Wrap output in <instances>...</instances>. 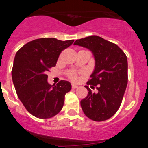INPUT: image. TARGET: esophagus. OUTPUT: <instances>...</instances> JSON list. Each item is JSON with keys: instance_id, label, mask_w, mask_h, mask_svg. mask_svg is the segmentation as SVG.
Segmentation results:
<instances>
[{"instance_id": "34e87169", "label": "esophagus", "mask_w": 148, "mask_h": 148, "mask_svg": "<svg viewBox=\"0 0 148 148\" xmlns=\"http://www.w3.org/2000/svg\"><path fill=\"white\" fill-rule=\"evenodd\" d=\"M72 89H76V88H78V86H77V85H74V84H72Z\"/></svg>"}]
</instances>
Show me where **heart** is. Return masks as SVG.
Wrapping results in <instances>:
<instances>
[{
    "instance_id": "heart-1",
    "label": "heart",
    "mask_w": 148,
    "mask_h": 148,
    "mask_svg": "<svg viewBox=\"0 0 148 148\" xmlns=\"http://www.w3.org/2000/svg\"><path fill=\"white\" fill-rule=\"evenodd\" d=\"M68 76L69 79L72 80V81H76L77 80V76H76V74L74 72H70L68 74Z\"/></svg>"
}]
</instances>
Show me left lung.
<instances>
[{"label":"left lung","instance_id":"obj_1","mask_svg":"<svg viewBox=\"0 0 148 148\" xmlns=\"http://www.w3.org/2000/svg\"><path fill=\"white\" fill-rule=\"evenodd\" d=\"M74 45L88 48L95 59V67L87 85L96 86L92 93L87 85L88 96L81 101L86 116L95 121L111 118L121 104L127 85V56L116 44L98 36L76 40Z\"/></svg>","mask_w":148,"mask_h":148}]
</instances>
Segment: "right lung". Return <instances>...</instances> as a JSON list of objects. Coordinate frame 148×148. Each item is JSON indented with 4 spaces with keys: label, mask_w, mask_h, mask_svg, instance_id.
Segmentation results:
<instances>
[{
    "label": "right lung",
    "mask_w": 148,
    "mask_h": 148,
    "mask_svg": "<svg viewBox=\"0 0 148 148\" xmlns=\"http://www.w3.org/2000/svg\"><path fill=\"white\" fill-rule=\"evenodd\" d=\"M73 42L54 38L36 39L16 54L12 71L16 92L26 110L37 118H51L63 108L65 95L72 89L71 83L60 81L51 85L47 82V73L56 65L61 51Z\"/></svg>",
    "instance_id": "right-lung-1"
}]
</instances>
